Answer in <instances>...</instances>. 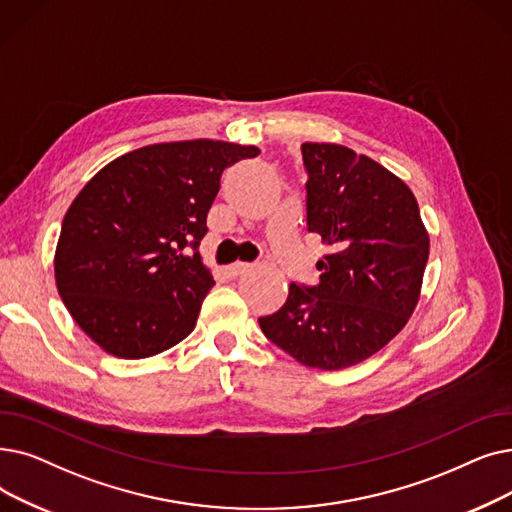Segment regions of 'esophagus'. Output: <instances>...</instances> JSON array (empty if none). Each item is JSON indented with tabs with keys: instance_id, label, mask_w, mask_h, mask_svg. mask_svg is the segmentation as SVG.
I'll list each match as a JSON object with an SVG mask.
<instances>
[{
	"instance_id": "esophagus-1",
	"label": "esophagus",
	"mask_w": 512,
	"mask_h": 512,
	"mask_svg": "<svg viewBox=\"0 0 512 512\" xmlns=\"http://www.w3.org/2000/svg\"><path fill=\"white\" fill-rule=\"evenodd\" d=\"M251 268V263L249 261H236V263H232L230 268H228V272H230V276H240V274H244Z\"/></svg>"
}]
</instances>
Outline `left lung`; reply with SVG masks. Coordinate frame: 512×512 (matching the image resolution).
I'll return each mask as SVG.
<instances>
[{
  "label": "left lung",
  "mask_w": 512,
  "mask_h": 512,
  "mask_svg": "<svg viewBox=\"0 0 512 512\" xmlns=\"http://www.w3.org/2000/svg\"><path fill=\"white\" fill-rule=\"evenodd\" d=\"M307 230L330 247L320 282H291L286 303L259 318L263 335L320 370L368 360L406 326L420 297L429 234L412 190L339 144H301Z\"/></svg>",
  "instance_id": "8db88e82"
}]
</instances>
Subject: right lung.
<instances>
[{
    "instance_id": "obj_1",
    "label": "right lung",
    "mask_w": 512,
    "mask_h": 512,
    "mask_svg": "<svg viewBox=\"0 0 512 512\" xmlns=\"http://www.w3.org/2000/svg\"><path fill=\"white\" fill-rule=\"evenodd\" d=\"M257 146L186 140L144 146L102 167L62 219L58 293L79 328L125 360L186 339L215 284L198 244L226 167Z\"/></svg>"
}]
</instances>
